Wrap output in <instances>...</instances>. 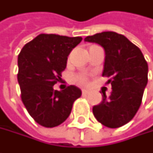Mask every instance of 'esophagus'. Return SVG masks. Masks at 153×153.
<instances>
[{"label": "esophagus", "mask_w": 153, "mask_h": 153, "mask_svg": "<svg viewBox=\"0 0 153 153\" xmlns=\"http://www.w3.org/2000/svg\"><path fill=\"white\" fill-rule=\"evenodd\" d=\"M88 93H89L88 90H86V89H82V94H87Z\"/></svg>", "instance_id": "esophagus-1"}]
</instances>
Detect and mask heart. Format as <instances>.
<instances>
[{"mask_svg":"<svg viewBox=\"0 0 153 153\" xmlns=\"http://www.w3.org/2000/svg\"><path fill=\"white\" fill-rule=\"evenodd\" d=\"M76 79H77V81H78L79 83H81V84H85V83L86 82V77H85V76H83V75L78 76L76 77Z\"/></svg>","mask_w":153,"mask_h":153,"instance_id":"obj_1","label":"heart"}]
</instances>
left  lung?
Wrapping results in <instances>:
<instances>
[{
  "mask_svg": "<svg viewBox=\"0 0 153 153\" xmlns=\"http://www.w3.org/2000/svg\"><path fill=\"white\" fill-rule=\"evenodd\" d=\"M86 42L97 43L105 53L103 76L111 77L112 92L93 107L97 120L109 128H118L136 114L148 83V64L140 48L126 37L114 31L88 36Z\"/></svg>",
  "mask_w": 153,
  "mask_h": 153,
  "instance_id": "1",
  "label": "left lung"
}]
</instances>
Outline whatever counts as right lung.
<instances>
[{"mask_svg":"<svg viewBox=\"0 0 153 153\" xmlns=\"http://www.w3.org/2000/svg\"><path fill=\"white\" fill-rule=\"evenodd\" d=\"M82 40L81 37L39 34L27 43L18 56V82L22 100L39 124L52 128L69 116L81 90L69 85L58 91L53 85L61 80L68 56Z\"/></svg>","mask_w":153,"mask_h":153,"instance_id":"add662e5","label":"right lung"}]
</instances>
